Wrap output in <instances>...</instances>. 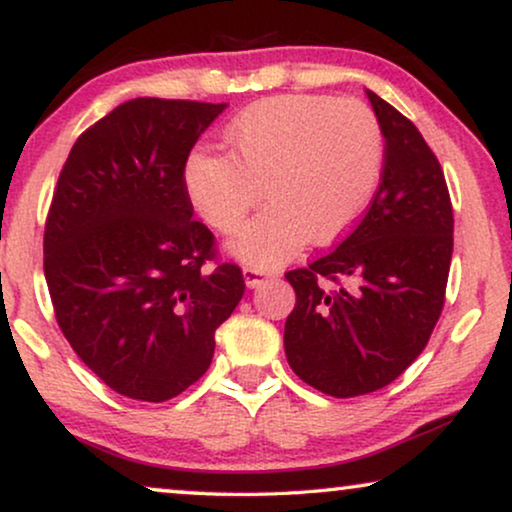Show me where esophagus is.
<instances>
[{"instance_id":"34e87169","label":"esophagus","mask_w":512,"mask_h":512,"mask_svg":"<svg viewBox=\"0 0 512 512\" xmlns=\"http://www.w3.org/2000/svg\"><path fill=\"white\" fill-rule=\"evenodd\" d=\"M244 284L249 286V289H256V286H261L265 279H268L270 275L268 272H263V270H258V268H244Z\"/></svg>"}]
</instances>
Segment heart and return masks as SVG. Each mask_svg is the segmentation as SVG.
<instances>
[{
    "mask_svg": "<svg viewBox=\"0 0 512 512\" xmlns=\"http://www.w3.org/2000/svg\"><path fill=\"white\" fill-rule=\"evenodd\" d=\"M230 153L193 151L184 184L209 226L235 233L263 198L230 254L272 268L307 240L331 244L366 212L384 167V132L373 109L328 95L265 97L226 130Z\"/></svg>",
    "mask_w": 512,
    "mask_h": 512,
    "instance_id": "b5f03b06",
    "label": "heart"
}]
</instances>
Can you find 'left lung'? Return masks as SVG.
Listing matches in <instances>:
<instances>
[{
  "label": "left lung",
  "instance_id": "left-lung-1",
  "mask_svg": "<svg viewBox=\"0 0 512 512\" xmlns=\"http://www.w3.org/2000/svg\"><path fill=\"white\" fill-rule=\"evenodd\" d=\"M366 95L384 132L380 188L338 247L284 275L296 291L286 361L335 398L387 387L422 354L443 312L454 244L436 153L401 111Z\"/></svg>",
  "mask_w": 512,
  "mask_h": 512
}]
</instances>
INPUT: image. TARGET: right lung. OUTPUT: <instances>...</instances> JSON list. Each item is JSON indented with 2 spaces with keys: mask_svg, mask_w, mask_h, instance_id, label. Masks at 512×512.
Instances as JSON below:
<instances>
[{
  "mask_svg": "<svg viewBox=\"0 0 512 512\" xmlns=\"http://www.w3.org/2000/svg\"><path fill=\"white\" fill-rule=\"evenodd\" d=\"M223 109L118 104L76 139L53 191L44 272L55 319L79 359L135 401H170L198 382L244 293L184 184L188 153Z\"/></svg>",
  "mask_w": 512,
  "mask_h": 512,
  "instance_id": "obj_1",
  "label": "right lung"
}]
</instances>
